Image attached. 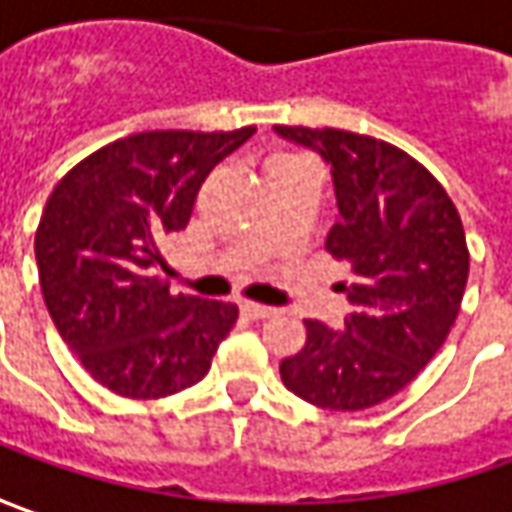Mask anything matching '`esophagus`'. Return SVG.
I'll return each instance as SVG.
<instances>
[{"instance_id": "1", "label": "esophagus", "mask_w": 512, "mask_h": 512, "mask_svg": "<svg viewBox=\"0 0 512 512\" xmlns=\"http://www.w3.org/2000/svg\"><path fill=\"white\" fill-rule=\"evenodd\" d=\"M240 311H243L249 320H263V317H272L277 309H272V306H263V303H252V300H243V303H240Z\"/></svg>"}]
</instances>
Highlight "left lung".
<instances>
[{
	"mask_svg": "<svg viewBox=\"0 0 512 512\" xmlns=\"http://www.w3.org/2000/svg\"><path fill=\"white\" fill-rule=\"evenodd\" d=\"M323 155L340 221L326 249L348 260L343 328L306 320L283 385L317 408L362 411L402 391L448 340L467 286L465 229L445 186L408 152L348 130L274 127Z\"/></svg>",
	"mask_w": 512,
	"mask_h": 512,
	"instance_id": "1",
	"label": "left lung"
}]
</instances>
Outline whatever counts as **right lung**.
I'll list each match as a JSON object with an SVG mask.
<instances>
[{"mask_svg": "<svg viewBox=\"0 0 512 512\" xmlns=\"http://www.w3.org/2000/svg\"><path fill=\"white\" fill-rule=\"evenodd\" d=\"M252 135H127L50 192L36 229L45 306L87 374L118 397L161 399L201 382L235 326V303L169 291L161 246L186 229L206 175Z\"/></svg>", "mask_w": 512, "mask_h": 512, "instance_id": "1", "label": "right lung"}]
</instances>
